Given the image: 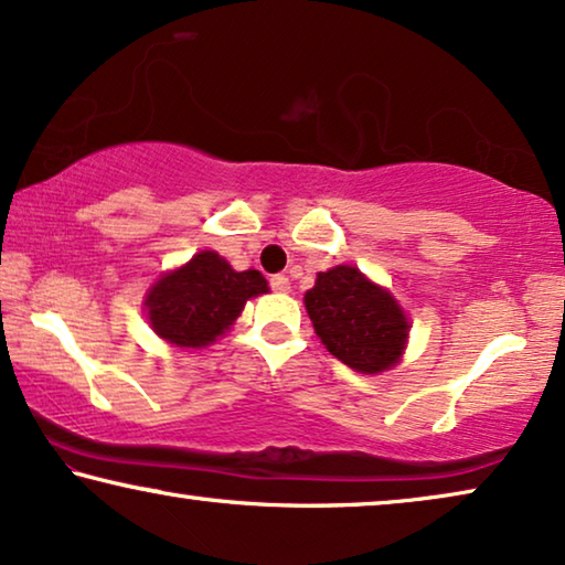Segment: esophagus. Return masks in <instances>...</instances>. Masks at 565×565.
Wrapping results in <instances>:
<instances>
[{
    "instance_id": "1",
    "label": "esophagus",
    "mask_w": 565,
    "mask_h": 565,
    "mask_svg": "<svg viewBox=\"0 0 565 565\" xmlns=\"http://www.w3.org/2000/svg\"><path fill=\"white\" fill-rule=\"evenodd\" d=\"M271 289L274 291H279V294H289L291 291V284H289V279H286V276H271Z\"/></svg>"
}]
</instances>
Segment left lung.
<instances>
[{"label": "left lung", "instance_id": "8db88e82", "mask_svg": "<svg viewBox=\"0 0 565 565\" xmlns=\"http://www.w3.org/2000/svg\"><path fill=\"white\" fill-rule=\"evenodd\" d=\"M305 307L322 345L353 371L381 373L399 363L409 335L407 315L355 266L317 274Z\"/></svg>", "mask_w": 565, "mask_h": 565}]
</instances>
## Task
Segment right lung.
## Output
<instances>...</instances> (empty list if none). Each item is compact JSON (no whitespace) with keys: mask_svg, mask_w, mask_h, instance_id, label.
<instances>
[{"mask_svg":"<svg viewBox=\"0 0 565 565\" xmlns=\"http://www.w3.org/2000/svg\"><path fill=\"white\" fill-rule=\"evenodd\" d=\"M266 291L268 281L258 271H235L220 253L202 250L150 286L146 315L166 343L204 348L225 335L245 301Z\"/></svg>","mask_w":565,"mask_h":565,"instance_id":"right-lung-1","label":"right lung"}]
</instances>
